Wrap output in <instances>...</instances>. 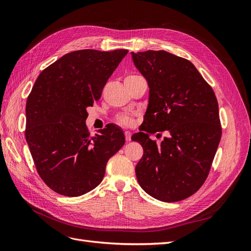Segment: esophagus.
<instances>
[{"label": "esophagus", "mask_w": 251, "mask_h": 251, "mask_svg": "<svg viewBox=\"0 0 251 251\" xmlns=\"http://www.w3.org/2000/svg\"><path fill=\"white\" fill-rule=\"evenodd\" d=\"M125 137H126V141H131V132L126 131L125 132Z\"/></svg>", "instance_id": "34e87169"}]
</instances>
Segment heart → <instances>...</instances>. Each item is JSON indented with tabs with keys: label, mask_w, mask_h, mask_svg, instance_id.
<instances>
[{
	"label": "heart",
	"mask_w": 251,
	"mask_h": 251,
	"mask_svg": "<svg viewBox=\"0 0 251 251\" xmlns=\"http://www.w3.org/2000/svg\"><path fill=\"white\" fill-rule=\"evenodd\" d=\"M131 77H135L134 75H131V76H127L126 78H131ZM115 121L123 126H131L134 125V117L133 115L128 113H120L115 117Z\"/></svg>",
	"instance_id": "b5f03b06"
}]
</instances>
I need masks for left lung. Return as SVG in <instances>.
I'll use <instances>...</instances> for the list:
<instances>
[{"label": "left lung", "instance_id": "left-lung-1", "mask_svg": "<svg viewBox=\"0 0 251 251\" xmlns=\"http://www.w3.org/2000/svg\"><path fill=\"white\" fill-rule=\"evenodd\" d=\"M132 58L150 88L142 132L132 136L143 148L136 177L157 200H184L206 180L221 139L215 92L185 58L163 50L132 52ZM157 131L167 133L160 145L149 138Z\"/></svg>", "mask_w": 251, "mask_h": 251}]
</instances>
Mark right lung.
Masks as SVG:
<instances>
[{"label": "right lung", "mask_w": 251, "mask_h": 251, "mask_svg": "<svg viewBox=\"0 0 251 251\" xmlns=\"http://www.w3.org/2000/svg\"><path fill=\"white\" fill-rule=\"evenodd\" d=\"M127 50L67 53L36 78L26 103V141L40 177L52 191L78 197L103 179L109 159L124 147L125 135L111 125L91 136L87 108Z\"/></svg>", "instance_id": "right-lung-1"}]
</instances>
